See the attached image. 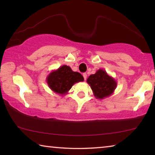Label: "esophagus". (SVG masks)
<instances>
[{
  "mask_svg": "<svg viewBox=\"0 0 155 155\" xmlns=\"http://www.w3.org/2000/svg\"><path fill=\"white\" fill-rule=\"evenodd\" d=\"M83 76L84 79H85V81L87 79V74H86V73H84V74H83Z\"/></svg>",
  "mask_w": 155,
  "mask_h": 155,
  "instance_id": "esophagus-1",
  "label": "esophagus"
}]
</instances>
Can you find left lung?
I'll return each mask as SVG.
<instances>
[{"instance_id": "left-lung-1", "label": "left lung", "mask_w": 155, "mask_h": 155, "mask_svg": "<svg viewBox=\"0 0 155 155\" xmlns=\"http://www.w3.org/2000/svg\"><path fill=\"white\" fill-rule=\"evenodd\" d=\"M95 98L104 99L112 95L117 87V81L107 74L105 70L99 69L87 79Z\"/></svg>"}]
</instances>
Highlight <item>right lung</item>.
<instances>
[{"label": "right lung", "mask_w": 155, "mask_h": 155, "mask_svg": "<svg viewBox=\"0 0 155 155\" xmlns=\"http://www.w3.org/2000/svg\"><path fill=\"white\" fill-rule=\"evenodd\" d=\"M84 81L79 72L72 71L71 68L66 65L52 70L46 77V82L49 88L54 93L64 96L75 83Z\"/></svg>", "instance_id": "add662e5"}]
</instances>
